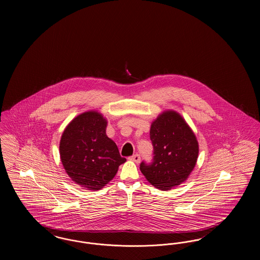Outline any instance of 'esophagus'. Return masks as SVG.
Wrapping results in <instances>:
<instances>
[{"label":"esophagus","mask_w":260,"mask_h":260,"mask_svg":"<svg viewBox=\"0 0 260 260\" xmlns=\"http://www.w3.org/2000/svg\"><path fill=\"white\" fill-rule=\"evenodd\" d=\"M132 161H136V164H138L140 161V155L139 154H135L129 158Z\"/></svg>","instance_id":"esophagus-1"}]
</instances>
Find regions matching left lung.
<instances>
[{"instance_id":"obj_1","label":"left lung","mask_w":260,"mask_h":260,"mask_svg":"<svg viewBox=\"0 0 260 260\" xmlns=\"http://www.w3.org/2000/svg\"><path fill=\"white\" fill-rule=\"evenodd\" d=\"M151 162L141 161L140 171L152 185L169 190L184 182L193 171L199 154L196 136L176 112L166 111L151 124Z\"/></svg>"}]
</instances>
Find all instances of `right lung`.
Wrapping results in <instances>:
<instances>
[{"mask_svg": "<svg viewBox=\"0 0 260 260\" xmlns=\"http://www.w3.org/2000/svg\"><path fill=\"white\" fill-rule=\"evenodd\" d=\"M107 122L101 114L83 113L64 129L59 151L62 165L75 183L88 190L107 184L126 161L106 136Z\"/></svg>", "mask_w": 260, "mask_h": 260, "instance_id": "obj_1", "label": "right lung"}]
</instances>
